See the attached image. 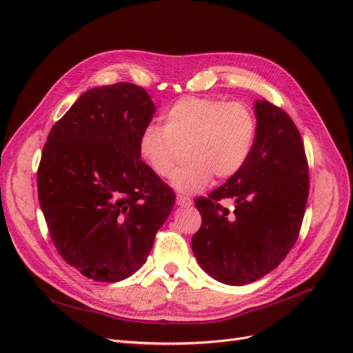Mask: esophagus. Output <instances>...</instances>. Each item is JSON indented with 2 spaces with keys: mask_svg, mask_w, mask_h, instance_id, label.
<instances>
[{
  "mask_svg": "<svg viewBox=\"0 0 353 353\" xmlns=\"http://www.w3.org/2000/svg\"><path fill=\"white\" fill-rule=\"evenodd\" d=\"M177 205L189 207V205H192V199L185 196V195H177Z\"/></svg>",
  "mask_w": 353,
  "mask_h": 353,
  "instance_id": "obj_1",
  "label": "esophagus"
}]
</instances>
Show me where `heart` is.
<instances>
[{
    "instance_id": "obj_1",
    "label": "heart",
    "mask_w": 353,
    "mask_h": 353,
    "mask_svg": "<svg viewBox=\"0 0 353 353\" xmlns=\"http://www.w3.org/2000/svg\"><path fill=\"white\" fill-rule=\"evenodd\" d=\"M256 139V117L242 102L186 97L164 114V126L148 124L139 138V154L152 172L174 177L179 190L205 188L212 176L229 179L248 163Z\"/></svg>"
}]
</instances>
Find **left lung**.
Listing matches in <instances>:
<instances>
[{"mask_svg": "<svg viewBox=\"0 0 353 353\" xmlns=\"http://www.w3.org/2000/svg\"><path fill=\"white\" fill-rule=\"evenodd\" d=\"M256 139L237 174L195 199L202 224L192 251L211 277L242 286L268 274L298 241L310 193L308 160L298 128L268 101L255 102ZM233 200L229 212L221 201Z\"/></svg>", "mask_w": 353, "mask_h": 353, "instance_id": "left-lung-1", "label": "left lung"}]
</instances>
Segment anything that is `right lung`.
<instances>
[{"instance_id":"add662e5","label":"right lung","mask_w":353,"mask_h":353,"mask_svg":"<svg viewBox=\"0 0 353 353\" xmlns=\"http://www.w3.org/2000/svg\"><path fill=\"white\" fill-rule=\"evenodd\" d=\"M154 112L138 85L94 88L54 124L43 145L38 198L51 241L88 279L130 277L173 210V189L139 154Z\"/></svg>"}]
</instances>
